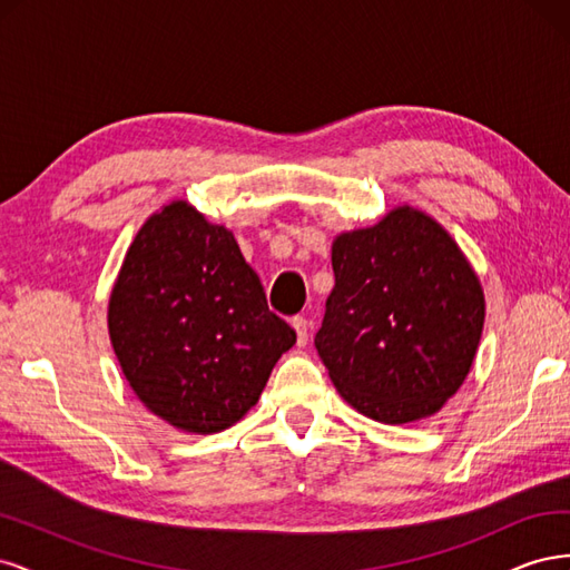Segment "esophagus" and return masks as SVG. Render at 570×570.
Listing matches in <instances>:
<instances>
[{
  "label": "esophagus",
  "instance_id": "esophagus-1",
  "mask_svg": "<svg viewBox=\"0 0 570 570\" xmlns=\"http://www.w3.org/2000/svg\"><path fill=\"white\" fill-rule=\"evenodd\" d=\"M292 327H295V333H297V344H306V340H308V321L304 316H295V318H292Z\"/></svg>",
  "mask_w": 570,
  "mask_h": 570
}]
</instances>
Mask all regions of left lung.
<instances>
[{"instance_id":"left-lung-1","label":"left lung","mask_w":570,"mask_h":570,"mask_svg":"<svg viewBox=\"0 0 570 570\" xmlns=\"http://www.w3.org/2000/svg\"><path fill=\"white\" fill-rule=\"evenodd\" d=\"M333 273L314 342L342 400L387 425L433 416L463 385L485 323L469 258L435 218L396 206L335 237Z\"/></svg>"}]
</instances>
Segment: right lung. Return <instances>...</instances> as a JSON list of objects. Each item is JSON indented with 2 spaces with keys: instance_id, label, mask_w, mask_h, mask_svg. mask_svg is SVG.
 <instances>
[{
  "instance_id": "right-lung-1",
  "label": "right lung",
  "mask_w": 570,
  "mask_h": 570,
  "mask_svg": "<svg viewBox=\"0 0 570 570\" xmlns=\"http://www.w3.org/2000/svg\"><path fill=\"white\" fill-rule=\"evenodd\" d=\"M109 337L137 400L197 435L243 419L297 342L233 233L183 199L151 214L128 247L109 297Z\"/></svg>"
}]
</instances>
